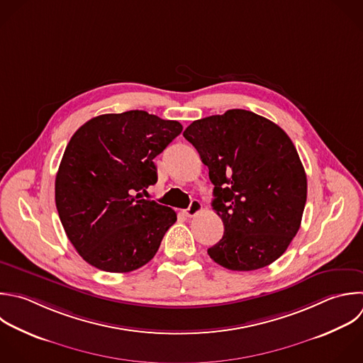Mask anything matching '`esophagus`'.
<instances>
[{"label":"esophagus","mask_w":363,"mask_h":363,"mask_svg":"<svg viewBox=\"0 0 363 363\" xmlns=\"http://www.w3.org/2000/svg\"><path fill=\"white\" fill-rule=\"evenodd\" d=\"M201 208L203 207H201V203L199 200H191L189 208L184 210V214H186V217H194L196 214H199L201 211Z\"/></svg>","instance_id":"esophagus-1"}]
</instances>
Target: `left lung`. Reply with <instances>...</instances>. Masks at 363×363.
<instances>
[{
    "mask_svg": "<svg viewBox=\"0 0 363 363\" xmlns=\"http://www.w3.org/2000/svg\"><path fill=\"white\" fill-rule=\"evenodd\" d=\"M183 136L197 149L214 184L213 210L223 238L207 250L231 271L278 259L296 235L306 203V174L288 135L244 109L194 121Z\"/></svg>",
    "mask_w": 363,
    "mask_h": 363,
    "instance_id": "obj_1",
    "label": "left lung"
}]
</instances>
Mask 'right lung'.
Here are the masks:
<instances>
[{"label":"right lung","instance_id":"1","mask_svg":"<svg viewBox=\"0 0 363 363\" xmlns=\"http://www.w3.org/2000/svg\"><path fill=\"white\" fill-rule=\"evenodd\" d=\"M182 130L176 121L129 111L96 116L74 133L57 173L55 203L88 264L129 272L156 255L177 216L139 191L157 182L153 159Z\"/></svg>","mask_w":363,"mask_h":363}]
</instances>
